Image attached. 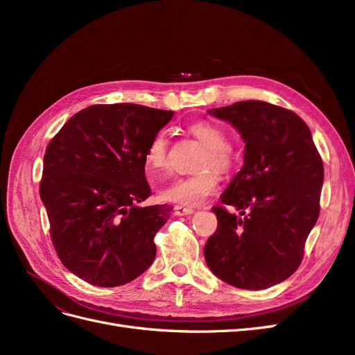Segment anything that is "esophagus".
<instances>
[{
    "mask_svg": "<svg viewBox=\"0 0 355 355\" xmlns=\"http://www.w3.org/2000/svg\"><path fill=\"white\" fill-rule=\"evenodd\" d=\"M196 210L192 207H185V206H180V204H178V206H175V213L178 214V216H187V214H192Z\"/></svg>",
    "mask_w": 355,
    "mask_h": 355,
    "instance_id": "1",
    "label": "esophagus"
}]
</instances>
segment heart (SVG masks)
I'll return each mask as SVG.
<instances>
[{
    "instance_id": "heart-1",
    "label": "heart",
    "mask_w": 355,
    "mask_h": 355,
    "mask_svg": "<svg viewBox=\"0 0 355 355\" xmlns=\"http://www.w3.org/2000/svg\"><path fill=\"white\" fill-rule=\"evenodd\" d=\"M189 133L206 148L198 164V173L178 178L159 189L164 201L180 206H197L218 189V175H230L237 166V154L228 145L227 132L211 121H196ZM145 163L151 173H159L168 167V142L164 133H157L149 142Z\"/></svg>"
}]
</instances>
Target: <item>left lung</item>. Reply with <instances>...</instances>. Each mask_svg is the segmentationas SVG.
<instances>
[{"label":"left lung","instance_id":"left-lung-1","mask_svg":"<svg viewBox=\"0 0 355 355\" xmlns=\"http://www.w3.org/2000/svg\"><path fill=\"white\" fill-rule=\"evenodd\" d=\"M237 128L244 164L213 207L218 230L204 245L210 271L234 287L284 282L302 262L318 219L324 168L309 127L295 112L262 101L209 111Z\"/></svg>","mask_w":355,"mask_h":355}]
</instances>
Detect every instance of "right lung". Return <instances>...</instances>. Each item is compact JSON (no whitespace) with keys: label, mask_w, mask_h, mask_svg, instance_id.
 Masks as SVG:
<instances>
[{"label":"right lung","mask_w":355,"mask_h":355,"mask_svg":"<svg viewBox=\"0 0 355 355\" xmlns=\"http://www.w3.org/2000/svg\"><path fill=\"white\" fill-rule=\"evenodd\" d=\"M173 111L93 105L65 123L44 154L40 197L68 270L98 287L133 282L155 259L154 237L173 210L149 196L145 154Z\"/></svg>","instance_id":"add662e5"}]
</instances>
